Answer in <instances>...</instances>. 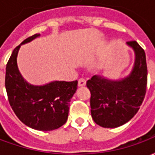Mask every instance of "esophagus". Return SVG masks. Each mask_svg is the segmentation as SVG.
Returning a JSON list of instances; mask_svg holds the SVG:
<instances>
[{
    "label": "esophagus",
    "instance_id": "obj_1",
    "mask_svg": "<svg viewBox=\"0 0 155 155\" xmlns=\"http://www.w3.org/2000/svg\"><path fill=\"white\" fill-rule=\"evenodd\" d=\"M86 84V81L84 80V78H81L79 81H78V85L80 86V87H82V86H84Z\"/></svg>",
    "mask_w": 155,
    "mask_h": 155
}]
</instances>
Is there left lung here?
I'll return each mask as SVG.
<instances>
[{
    "label": "left lung",
    "mask_w": 155,
    "mask_h": 155,
    "mask_svg": "<svg viewBox=\"0 0 155 155\" xmlns=\"http://www.w3.org/2000/svg\"><path fill=\"white\" fill-rule=\"evenodd\" d=\"M133 48L135 61L129 76L110 81L94 75L86 83L91 94V116L104 128H116L133 118L142 104L147 88L146 57L143 48L135 41H128Z\"/></svg>",
    "instance_id": "1"
}]
</instances>
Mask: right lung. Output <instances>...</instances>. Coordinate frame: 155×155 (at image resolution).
<instances>
[{
    "label": "right lung",
    "mask_w": 155,
    "mask_h": 155,
    "mask_svg": "<svg viewBox=\"0 0 155 155\" xmlns=\"http://www.w3.org/2000/svg\"><path fill=\"white\" fill-rule=\"evenodd\" d=\"M38 36H30L14 49L5 67V85L10 105L19 120L34 130L51 131L66 122L78 81H53L37 86L23 79L16 62L19 49Z\"/></svg>",
    "instance_id": "right-lung-1"
}]
</instances>
